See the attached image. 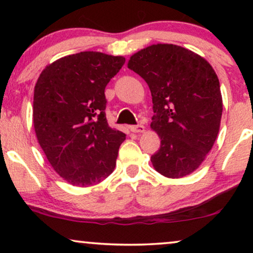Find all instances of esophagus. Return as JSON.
I'll use <instances>...</instances> for the list:
<instances>
[{
  "label": "esophagus",
  "mask_w": 253,
  "mask_h": 253,
  "mask_svg": "<svg viewBox=\"0 0 253 253\" xmlns=\"http://www.w3.org/2000/svg\"><path fill=\"white\" fill-rule=\"evenodd\" d=\"M130 130L134 133H143L145 132V127L144 126H130Z\"/></svg>",
  "instance_id": "34e87169"
}]
</instances>
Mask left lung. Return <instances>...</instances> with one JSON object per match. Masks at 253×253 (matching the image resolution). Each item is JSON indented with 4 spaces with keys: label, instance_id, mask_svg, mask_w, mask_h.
Listing matches in <instances>:
<instances>
[{
    "label": "left lung",
    "instance_id": "1",
    "mask_svg": "<svg viewBox=\"0 0 253 253\" xmlns=\"http://www.w3.org/2000/svg\"><path fill=\"white\" fill-rule=\"evenodd\" d=\"M127 68L151 89V129L161 139L160 150L151 157L154 169L168 178L191 174L220 130L222 95L212 65L184 47L158 43L134 53Z\"/></svg>",
    "mask_w": 253,
    "mask_h": 253
}]
</instances>
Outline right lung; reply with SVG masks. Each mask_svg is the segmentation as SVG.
I'll return each mask as SVG.
<instances>
[{
    "instance_id": "1",
    "label": "right lung",
    "mask_w": 253,
    "mask_h": 253,
    "mask_svg": "<svg viewBox=\"0 0 253 253\" xmlns=\"http://www.w3.org/2000/svg\"><path fill=\"white\" fill-rule=\"evenodd\" d=\"M126 58L82 51L48 64L34 86L33 126L48 162L72 185H95L112 174L122 131L106 119L105 88Z\"/></svg>"
}]
</instances>
